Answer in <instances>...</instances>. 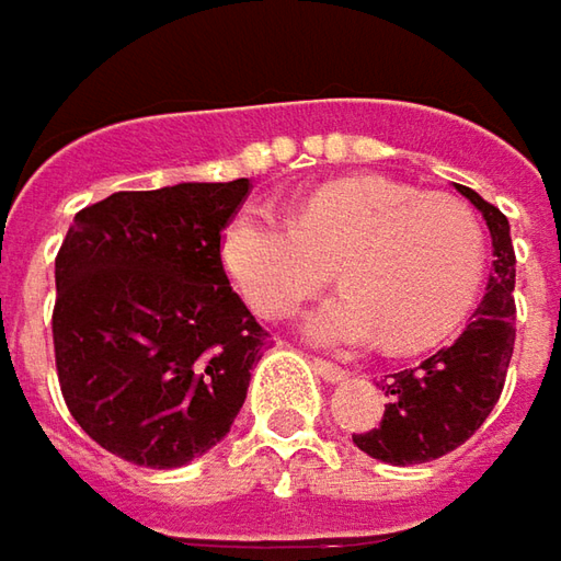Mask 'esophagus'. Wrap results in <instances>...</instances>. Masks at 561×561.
<instances>
[{
  "label": "esophagus",
  "instance_id": "1",
  "mask_svg": "<svg viewBox=\"0 0 561 561\" xmlns=\"http://www.w3.org/2000/svg\"><path fill=\"white\" fill-rule=\"evenodd\" d=\"M313 370L323 379H329V382H339V379L348 377L345 367H339V364H332V360H323V357H313Z\"/></svg>",
  "mask_w": 561,
  "mask_h": 561
}]
</instances>
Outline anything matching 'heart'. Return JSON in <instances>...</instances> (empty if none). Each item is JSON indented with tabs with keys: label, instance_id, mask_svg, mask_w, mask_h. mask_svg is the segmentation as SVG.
<instances>
[{
	"label": "heart",
	"instance_id": "1",
	"mask_svg": "<svg viewBox=\"0 0 561 561\" xmlns=\"http://www.w3.org/2000/svg\"><path fill=\"white\" fill-rule=\"evenodd\" d=\"M219 251L234 288L263 317H282L320 291L339 263L345 291L307 317L310 339L360 345L382 335L402 354L449 339L486 273L474 209L379 175L320 184L291 219L238 209Z\"/></svg>",
	"mask_w": 561,
	"mask_h": 561
}]
</instances>
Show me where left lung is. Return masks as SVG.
Returning a JSON list of instances; mask_svg holds the SVG:
<instances>
[{
    "label": "left lung",
    "instance_id": "obj_1",
    "mask_svg": "<svg viewBox=\"0 0 561 561\" xmlns=\"http://www.w3.org/2000/svg\"><path fill=\"white\" fill-rule=\"evenodd\" d=\"M458 191L490 226L493 276L465 332L417 367L389 374L382 389L392 402L382 421L367 433H354L357 449L389 465L436 461L468 443L500 402L515 352V248L508 219L471 187L458 184Z\"/></svg>",
    "mask_w": 561,
    "mask_h": 561
}]
</instances>
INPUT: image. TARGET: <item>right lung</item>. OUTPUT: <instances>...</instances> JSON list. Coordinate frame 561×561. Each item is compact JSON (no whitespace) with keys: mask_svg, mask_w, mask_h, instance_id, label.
<instances>
[{"mask_svg":"<svg viewBox=\"0 0 561 561\" xmlns=\"http://www.w3.org/2000/svg\"><path fill=\"white\" fill-rule=\"evenodd\" d=\"M248 179L118 191L84 207L56 254L61 399L93 443L144 468L213 449L241 411L266 329L219 241Z\"/></svg>","mask_w":561,"mask_h":561,"instance_id":"obj_1","label":"right lung"}]
</instances>
